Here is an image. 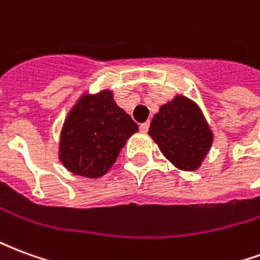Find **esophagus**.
I'll use <instances>...</instances> for the list:
<instances>
[{"label":"esophagus","instance_id":"1","mask_svg":"<svg viewBox=\"0 0 260 260\" xmlns=\"http://www.w3.org/2000/svg\"><path fill=\"white\" fill-rule=\"evenodd\" d=\"M149 126H150V124H149V122H143V124L139 125V129H141L142 132H147Z\"/></svg>","mask_w":260,"mask_h":260}]
</instances>
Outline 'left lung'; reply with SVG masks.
<instances>
[{
    "mask_svg": "<svg viewBox=\"0 0 260 260\" xmlns=\"http://www.w3.org/2000/svg\"><path fill=\"white\" fill-rule=\"evenodd\" d=\"M149 135L177 169L195 171L201 167L213 142V132L198 104L175 96L154 114Z\"/></svg>",
    "mask_w": 260,
    "mask_h": 260,
    "instance_id": "obj_1",
    "label": "left lung"
}]
</instances>
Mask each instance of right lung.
I'll use <instances>...</instances> for the list:
<instances>
[{
    "label": "right lung",
    "instance_id": "add662e5",
    "mask_svg": "<svg viewBox=\"0 0 260 260\" xmlns=\"http://www.w3.org/2000/svg\"><path fill=\"white\" fill-rule=\"evenodd\" d=\"M138 131L113 99V91L83 94L61 131L59 160L71 173L99 178L111 169L125 142Z\"/></svg>",
    "mask_w": 260,
    "mask_h": 260
}]
</instances>
